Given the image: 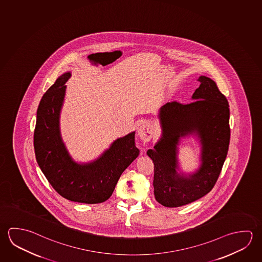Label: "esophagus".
<instances>
[{
  "mask_svg": "<svg viewBox=\"0 0 262 262\" xmlns=\"http://www.w3.org/2000/svg\"><path fill=\"white\" fill-rule=\"evenodd\" d=\"M152 126L150 123H144L139 127L137 135L143 142H149L152 137Z\"/></svg>",
  "mask_w": 262,
  "mask_h": 262,
  "instance_id": "1",
  "label": "esophagus"
}]
</instances>
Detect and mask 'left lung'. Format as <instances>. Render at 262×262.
Instances as JSON below:
<instances>
[{"label": "left lung", "instance_id": "obj_1", "mask_svg": "<svg viewBox=\"0 0 262 262\" xmlns=\"http://www.w3.org/2000/svg\"><path fill=\"white\" fill-rule=\"evenodd\" d=\"M193 94V101L166 103L160 110L163 135L148 150L155 165L154 188L163 206L180 207L205 196L219 178L230 142L229 105L214 81L206 76ZM196 132L203 144L202 165L189 178L176 173L179 138Z\"/></svg>", "mask_w": 262, "mask_h": 262}]
</instances>
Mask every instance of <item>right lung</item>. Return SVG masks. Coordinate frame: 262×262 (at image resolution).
<instances>
[{"instance_id":"1","label":"right lung","mask_w":262,"mask_h":262,"mask_svg":"<svg viewBox=\"0 0 262 262\" xmlns=\"http://www.w3.org/2000/svg\"><path fill=\"white\" fill-rule=\"evenodd\" d=\"M70 76V73L62 74L42 97L34 132L35 155L43 174L60 196L72 202L101 203L111 198L120 176L140 151L135 133H132L118 139L93 163L79 165L72 160L59 128L64 83Z\"/></svg>"}]
</instances>
